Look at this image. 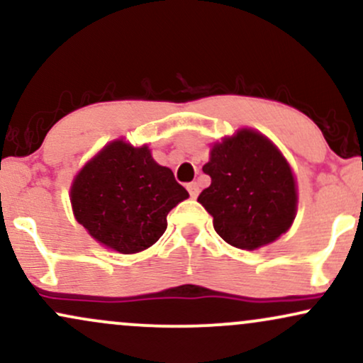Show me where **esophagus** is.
<instances>
[{"label": "esophagus", "mask_w": 363, "mask_h": 363, "mask_svg": "<svg viewBox=\"0 0 363 363\" xmlns=\"http://www.w3.org/2000/svg\"><path fill=\"white\" fill-rule=\"evenodd\" d=\"M186 187H187V191H189L191 198H196V196L199 194V187H198V184H196V182H189V184H187Z\"/></svg>", "instance_id": "obj_1"}]
</instances>
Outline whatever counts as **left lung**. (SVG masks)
<instances>
[{"instance_id":"obj_1","label":"left lung","mask_w":363,"mask_h":363,"mask_svg":"<svg viewBox=\"0 0 363 363\" xmlns=\"http://www.w3.org/2000/svg\"><path fill=\"white\" fill-rule=\"evenodd\" d=\"M203 172L211 184L198 201L225 242L257 249L289 230L297 210L290 165L259 133L242 129L211 148Z\"/></svg>"}]
</instances>
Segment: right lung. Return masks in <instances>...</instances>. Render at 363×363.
Wrapping results in <instances>:
<instances>
[{"label":"right lung","instance_id":"right-lung-1","mask_svg":"<svg viewBox=\"0 0 363 363\" xmlns=\"http://www.w3.org/2000/svg\"><path fill=\"white\" fill-rule=\"evenodd\" d=\"M189 193L147 147L107 145L80 170L72 186L78 223L95 240L123 254L140 252L160 239L167 215Z\"/></svg>","mask_w":363,"mask_h":363}]
</instances>
